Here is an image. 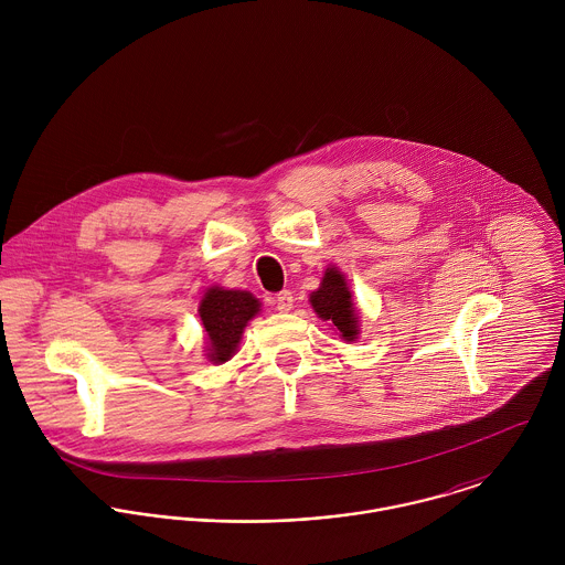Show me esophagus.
I'll use <instances>...</instances> for the list:
<instances>
[{
	"label": "esophagus",
	"mask_w": 565,
	"mask_h": 565,
	"mask_svg": "<svg viewBox=\"0 0 565 565\" xmlns=\"http://www.w3.org/2000/svg\"><path fill=\"white\" fill-rule=\"evenodd\" d=\"M276 309H278L280 313H289V311L294 309V294H291V291H280V294L276 296Z\"/></svg>",
	"instance_id": "obj_1"
}]
</instances>
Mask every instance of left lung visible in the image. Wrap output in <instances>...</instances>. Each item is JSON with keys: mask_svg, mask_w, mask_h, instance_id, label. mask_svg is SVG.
Returning a JSON list of instances; mask_svg holds the SVG:
<instances>
[{"mask_svg": "<svg viewBox=\"0 0 565 565\" xmlns=\"http://www.w3.org/2000/svg\"><path fill=\"white\" fill-rule=\"evenodd\" d=\"M311 307L330 323L343 341H356L359 339V316L352 302V294L348 289L345 276L332 265L323 271L320 289L311 294Z\"/></svg>", "mask_w": 565, "mask_h": 565, "instance_id": "1", "label": "left lung"}]
</instances>
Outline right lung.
Wrapping results in <instances>:
<instances>
[{
    "label": "right lung",
    "mask_w": 565,
    "mask_h": 565,
    "mask_svg": "<svg viewBox=\"0 0 565 565\" xmlns=\"http://www.w3.org/2000/svg\"><path fill=\"white\" fill-rule=\"evenodd\" d=\"M198 311L206 332L209 361L226 363L239 348L243 328L260 311V302L249 291L211 287Z\"/></svg>",
    "instance_id": "1"
}]
</instances>
